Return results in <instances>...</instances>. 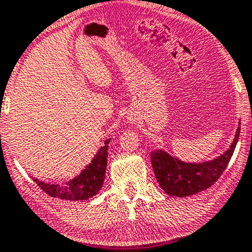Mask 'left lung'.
Masks as SVG:
<instances>
[{"instance_id":"obj_1","label":"left lung","mask_w":252,"mask_h":252,"mask_svg":"<svg viewBox=\"0 0 252 252\" xmlns=\"http://www.w3.org/2000/svg\"><path fill=\"white\" fill-rule=\"evenodd\" d=\"M239 126L240 123L230 148L207 162H183L164 150H154L151 152L152 169L160 188L172 196L185 197L200 193L214 185L232 157L239 138Z\"/></svg>"}]
</instances>
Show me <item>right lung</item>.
Wrapping results in <instances>:
<instances>
[{"label":"right lung","mask_w":252,"mask_h":252,"mask_svg":"<svg viewBox=\"0 0 252 252\" xmlns=\"http://www.w3.org/2000/svg\"><path fill=\"white\" fill-rule=\"evenodd\" d=\"M109 143H111V138L104 140L103 146H101L97 154L92 159V162L80 172V175L63 183V185L42 182V181H39L34 177H33V181L45 193L52 197L70 200V201L88 200L90 197L95 196L103 186Z\"/></svg>","instance_id":"1"}]
</instances>
